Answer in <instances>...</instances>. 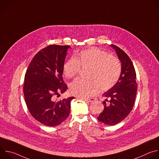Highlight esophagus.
I'll return each mask as SVG.
<instances>
[{"mask_svg": "<svg viewBox=\"0 0 159 159\" xmlns=\"http://www.w3.org/2000/svg\"><path fill=\"white\" fill-rule=\"evenodd\" d=\"M83 100H84L86 102H92L94 101V99L93 98H90V99H84V98H82Z\"/></svg>", "mask_w": 159, "mask_h": 159, "instance_id": "obj_1", "label": "esophagus"}]
</instances>
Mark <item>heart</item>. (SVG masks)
Here are the masks:
<instances>
[{"mask_svg": "<svg viewBox=\"0 0 159 159\" xmlns=\"http://www.w3.org/2000/svg\"><path fill=\"white\" fill-rule=\"evenodd\" d=\"M81 67H88L87 79H77L70 84V92L85 98L97 94L99 89L106 91L118 81L121 65L119 60L98 48H89L76 53L63 64V74L67 78L75 77Z\"/></svg>", "mask_w": 159, "mask_h": 159, "instance_id": "heart-1", "label": "heart"}]
</instances>
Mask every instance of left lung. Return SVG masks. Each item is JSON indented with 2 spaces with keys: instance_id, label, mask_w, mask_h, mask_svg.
Here are the masks:
<instances>
[{
  "instance_id": "left-lung-1",
  "label": "left lung",
  "mask_w": 159,
  "mask_h": 159,
  "mask_svg": "<svg viewBox=\"0 0 159 159\" xmlns=\"http://www.w3.org/2000/svg\"><path fill=\"white\" fill-rule=\"evenodd\" d=\"M121 63V72L117 83L103 96L104 108L98 120L107 125H115L122 121L133 109L137 91L136 72L128 55L116 45L111 44ZM109 100H108L107 99Z\"/></svg>"
}]
</instances>
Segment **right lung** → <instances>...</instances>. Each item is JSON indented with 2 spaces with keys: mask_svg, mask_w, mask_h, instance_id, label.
<instances>
[{
  "mask_svg": "<svg viewBox=\"0 0 159 159\" xmlns=\"http://www.w3.org/2000/svg\"><path fill=\"white\" fill-rule=\"evenodd\" d=\"M70 46L51 44L32 59L25 77L23 92L33 117L48 126L61 124L69 116L74 97L56 101L55 96L67 88L62 77L63 66Z\"/></svg>",
  "mask_w": 159,
  "mask_h": 159,
  "instance_id": "1",
  "label": "right lung"
}]
</instances>
